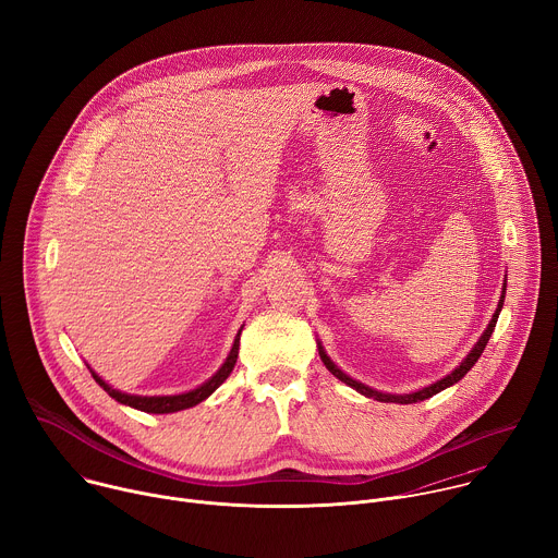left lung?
<instances>
[{"mask_svg": "<svg viewBox=\"0 0 558 558\" xmlns=\"http://www.w3.org/2000/svg\"><path fill=\"white\" fill-rule=\"evenodd\" d=\"M504 300H506V280H504V291H501V298H499V304H497V311L493 313V320L488 323V327H486V331L482 333V338L476 340V344L470 349V353L461 360V364L459 366H454L446 377H441V379H437L435 384H430V386H424V388H420V390H415V392H404V395H395V392H381V390H375V388H371V386H366V384H362V381H357V379H353L351 375H347L329 355H327V351H325V347H323V342L317 340V351H320V357H323V362H325V366L340 379V381H344L347 386H351V388H355L357 392H362L364 397H373V400H377V402H386V404H415V402H424V400H428V397H433V395H437V392H441L444 388H448V386H452V384H457L472 366H474V362L482 357V353H484V349H486V344H488V340H490V336H493V331H495V327H497V320H499V313H501V308H504Z\"/></svg>", "mask_w": 558, "mask_h": 558, "instance_id": "1", "label": "left lung"}]
</instances>
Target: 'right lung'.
<instances>
[{"label":"right lung","instance_id":"obj_1","mask_svg":"<svg viewBox=\"0 0 558 558\" xmlns=\"http://www.w3.org/2000/svg\"><path fill=\"white\" fill-rule=\"evenodd\" d=\"M245 327V325H243ZM243 327L238 329L235 338H233V344H231V351L227 355V360L220 364V368L207 379L203 381L201 386L192 388V390H185V392H179V395H130V392H121L119 388H112L101 375H97L90 364V373L95 377V381L112 397V400H117L119 404L123 407H130V409H136V411H143V413H151V415H166V413H179V411H185V409H192L201 402H205L207 397L229 377V373L233 371L235 366V360H238V347H241V333H243Z\"/></svg>","mask_w":558,"mask_h":558}]
</instances>
